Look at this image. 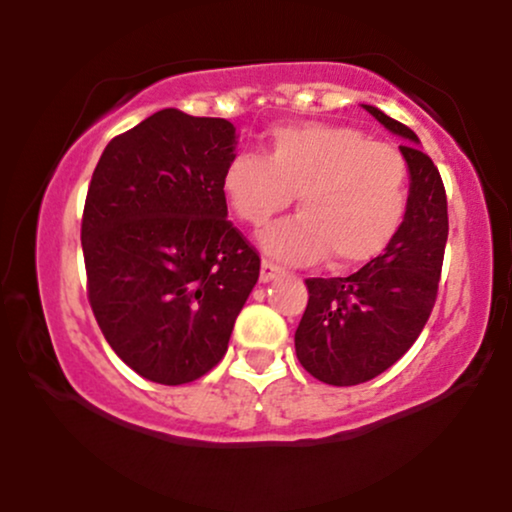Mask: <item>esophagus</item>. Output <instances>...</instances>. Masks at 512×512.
Wrapping results in <instances>:
<instances>
[{
    "label": "esophagus",
    "mask_w": 512,
    "mask_h": 512,
    "mask_svg": "<svg viewBox=\"0 0 512 512\" xmlns=\"http://www.w3.org/2000/svg\"><path fill=\"white\" fill-rule=\"evenodd\" d=\"M281 274H284V269L276 267L274 262H267V260L262 262V269H260V281H262V284H269V281L279 279Z\"/></svg>",
    "instance_id": "esophagus-1"
}]
</instances>
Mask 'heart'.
I'll return each instance as SVG.
<instances>
[{"label": "heart", "instance_id": "1", "mask_svg": "<svg viewBox=\"0 0 512 512\" xmlns=\"http://www.w3.org/2000/svg\"><path fill=\"white\" fill-rule=\"evenodd\" d=\"M223 195L252 228L267 226L298 195L303 214L262 236L274 260L310 264L332 252L358 267L387 250L409 209V163L390 142L327 122L279 125L267 156L238 154L223 168Z\"/></svg>", "mask_w": 512, "mask_h": 512}]
</instances>
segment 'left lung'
<instances>
[{
	"mask_svg": "<svg viewBox=\"0 0 512 512\" xmlns=\"http://www.w3.org/2000/svg\"><path fill=\"white\" fill-rule=\"evenodd\" d=\"M380 125L407 139L409 209L383 255L349 276L305 279L308 305L296 330V356L327 385L373 380L409 351L438 296L448 243V197L436 163L407 125L363 105Z\"/></svg>",
	"mask_w": 512,
	"mask_h": 512,
	"instance_id": "8db88e82",
	"label": "left lung"
}]
</instances>
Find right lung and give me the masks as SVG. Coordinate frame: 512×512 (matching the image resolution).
<instances>
[{
	"label": "right lung",
	"mask_w": 512,
	"mask_h": 512,
	"mask_svg": "<svg viewBox=\"0 0 512 512\" xmlns=\"http://www.w3.org/2000/svg\"><path fill=\"white\" fill-rule=\"evenodd\" d=\"M236 127L158 110L105 146L81 219L86 293L103 337L151 383L185 385L228 349L260 252L226 219Z\"/></svg>",
	"instance_id": "1"
}]
</instances>
